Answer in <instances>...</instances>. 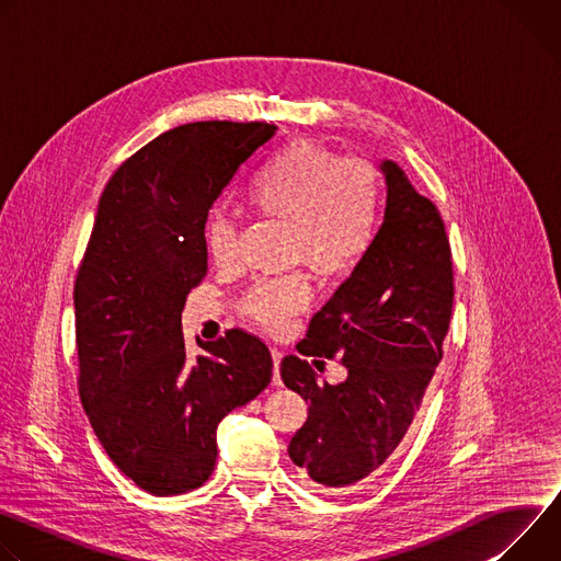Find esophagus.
<instances>
[{"mask_svg": "<svg viewBox=\"0 0 561 561\" xmlns=\"http://www.w3.org/2000/svg\"><path fill=\"white\" fill-rule=\"evenodd\" d=\"M271 357H273V383L279 386L282 383V377H279V364H282V351L273 348L271 351Z\"/></svg>", "mask_w": 561, "mask_h": 561, "instance_id": "1", "label": "esophagus"}]
</instances>
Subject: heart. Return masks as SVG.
<instances>
[{
  "instance_id": "obj_1",
  "label": "heart",
  "mask_w": 561,
  "mask_h": 561,
  "mask_svg": "<svg viewBox=\"0 0 561 561\" xmlns=\"http://www.w3.org/2000/svg\"><path fill=\"white\" fill-rule=\"evenodd\" d=\"M381 195L379 171L364 159H344L317 139L286 146L251 188L264 217L290 226V260L319 275H342L364 253ZM213 262L228 264L237 249V224L215 213L204 226ZM310 301L301 275L255 282L239 301L251 322L279 333Z\"/></svg>"
}]
</instances>
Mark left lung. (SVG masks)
Listing matches in <instances>:
<instances>
[{"instance_id":"obj_1","label":"left lung","mask_w":561,"mask_h":561,"mask_svg":"<svg viewBox=\"0 0 561 561\" xmlns=\"http://www.w3.org/2000/svg\"><path fill=\"white\" fill-rule=\"evenodd\" d=\"M383 221L353 268L312 319L297 351L340 357L348 377L317 383L306 359H282L284 383L308 404L288 444L317 489H344L377 470L404 439L442 362L453 314V257L437 206L390 159Z\"/></svg>"}]
</instances>
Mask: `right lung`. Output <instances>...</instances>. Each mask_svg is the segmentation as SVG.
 <instances>
[{
	"label": "right lung",
	"mask_w": 561,
	"mask_h": 561,
	"mask_svg": "<svg viewBox=\"0 0 561 561\" xmlns=\"http://www.w3.org/2000/svg\"><path fill=\"white\" fill-rule=\"evenodd\" d=\"M264 122H193L148 141L108 180L75 279L79 397L115 466L157 497L199 489L217 426L273 377L266 344L230 329L195 359L182 310L208 271L210 206L273 139Z\"/></svg>",
	"instance_id": "add662e5"
}]
</instances>
